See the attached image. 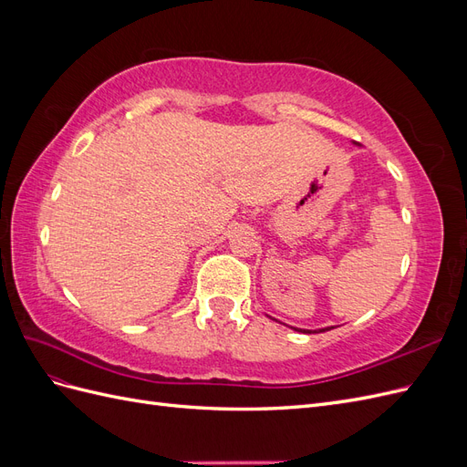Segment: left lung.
Listing matches in <instances>:
<instances>
[{
  "label": "left lung",
  "mask_w": 467,
  "mask_h": 467,
  "mask_svg": "<svg viewBox=\"0 0 467 467\" xmlns=\"http://www.w3.org/2000/svg\"><path fill=\"white\" fill-rule=\"evenodd\" d=\"M296 329V327H294ZM329 329V327H327ZM296 331H302V333H312V331H309V329H296ZM319 331H325V329H319Z\"/></svg>",
  "instance_id": "obj_1"
}]
</instances>
